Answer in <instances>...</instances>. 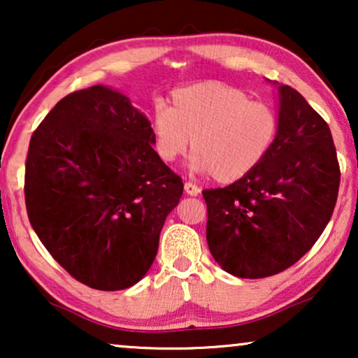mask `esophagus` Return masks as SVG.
Wrapping results in <instances>:
<instances>
[{"label":"esophagus","instance_id":"esophagus-1","mask_svg":"<svg viewBox=\"0 0 358 358\" xmlns=\"http://www.w3.org/2000/svg\"><path fill=\"white\" fill-rule=\"evenodd\" d=\"M184 192L190 195V197H197V195L200 194V189L192 182H185L184 184Z\"/></svg>","mask_w":358,"mask_h":358}]
</instances>
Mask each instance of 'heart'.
<instances>
[{
  "instance_id": "heart-1",
  "label": "heart",
  "mask_w": 358,
  "mask_h": 358,
  "mask_svg": "<svg viewBox=\"0 0 358 358\" xmlns=\"http://www.w3.org/2000/svg\"><path fill=\"white\" fill-rule=\"evenodd\" d=\"M278 119L266 102L218 81L180 87L173 107L158 104L151 117L158 158L173 163L189 150L190 168L212 174L220 184L248 176L266 158L277 136Z\"/></svg>"
}]
</instances>
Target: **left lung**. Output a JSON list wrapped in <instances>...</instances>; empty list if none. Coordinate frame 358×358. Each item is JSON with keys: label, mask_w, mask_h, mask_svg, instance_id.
<instances>
[{"label": "left lung", "mask_w": 358, "mask_h": 358, "mask_svg": "<svg viewBox=\"0 0 358 358\" xmlns=\"http://www.w3.org/2000/svg\"><path fill=\"white\" fill-rule=\"evenodd\" d=\"M277 90L278 129L266 158L228 187L202 192L208 249L234 277H271L300 261L329 223L339 192L329 127L300 92Z\"/></svg>", "instance_id": "obj_1"}]
</instances>
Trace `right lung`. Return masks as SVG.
Segmentation results:
<instances>
[{
  "mask_svg": "<svg viewBox=\"0 0 358 358\" xmlns=\"http://www.w3.org/2000/svg\"><path fill=\"white\" fill-rule=\"evenodd\" d=\"M182 190L153 150L150 120L109 86L63 97L29 143V222L52 257L96 290L146 275Z\"/></svg>",
  "mask_w": 358,
  "mask_h": 358,
  "instance_id": "add662e5",
  "label": "right lung"
}]
</instances>
